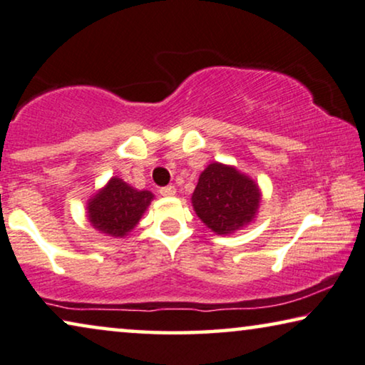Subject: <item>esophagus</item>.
<instances>
[{
  "label": "esophagus",
  "instance_id": "obj_1",
  "mask_svg": "<svg viewBox=\"0 0 365 365\" xmlns=\"http://www.w3.org/2000/svg\"><path fill=\"white\" fill-rule=\"evenodd\" d=\"M177 193V188L173 185H167V187L160 188V195L162 197H173Z\"/></svg>",
  "mask_w": 365,
  "mask_h": 365
}]
</instances>
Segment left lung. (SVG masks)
I'll use <instances>...</instances> for the list:
<instances>
[{"label": "left lung", "instance_id": "1", "mask_svg": "<svg viewBox=\"0 0 365 365\" xmlns=\"http://www.w3.org/2000/svg\"><path fill=\"white\" fill-rule=\"evenodd\" d=\"M200 220L217 235L233 233L255 218L259 190L236 168L210 163L198 178L192 195Z\"/></svg>", "mask_w": 365, "mask_h": 365}]
</instances>
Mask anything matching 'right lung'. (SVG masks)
Returning <instances> with one entry per match:
<instances>
[{"mask_svg": "<svg viewBox=\"0 0 365 365\" xmlns=\"http://www.w3.org/2000/svg\"><path fill=\"white\" fill-rule=\"evenodd\" d=\"M153 195L132 188L120 178H112L89 202V222L101 233L122 238L135 227Z\"/></svg>", "mask_w": 365, "mask_h": 365, "instance_id": "right-lung-1", "label": "right lung"}]
</instances>
